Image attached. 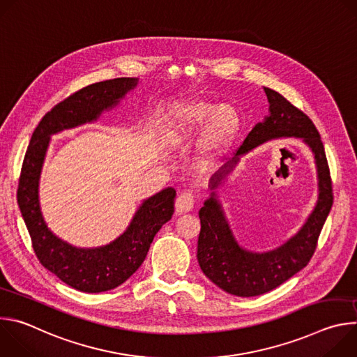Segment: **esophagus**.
Listing matches in <instances>:
<instances>
[{
	"label": "esophagus",
	"mask_w": 357,
	"mask_h": 357,
	"mask_svg": "<svg viewBox=\"0 0 357 357\" xmlns=\"http://www.w3.org/2000/svg\"><path fill=\"white\" fill-rule=\"evenodd\" d=\"M195 202H196V197L193 195V192L190 190H185L182 193H179L178 199H176V203H175V209H176V213H186V212H190L195 206Z\"/></svg>",
	"instance_id": "esophagus-1"
}]
</instances>
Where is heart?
I'll return each instance as SVG.
<instances>
[{
	"label": "heart",
	"mask_w": 357,
	"mask_h": 357,
	"mask_svg": "<svg viewBox=\"0 0 357 357\" xmlns=\"http://www.w3.org/2000/svg\"><path fill=\"white\" fill-rule=\"evenodd\" d=\"M197 164L202 168L213 165L236 141L240 131V116L231 106L216 107L206 101H189L181 106L165 130L168 141L182 144L199 130Z\"/></svg>",
	"instance_id": "obj_1"
}]
</instances>
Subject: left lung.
Listing matches in <instances>:
<instances>
[{"label":"left lung","instance_id":"left-lung-1","mask_svg":"<svg viewBox=\"0 0 357 357\" xmlns=\"http://www.w3.org/2000/svg\"><path fill=\"white\" fill-rule=\"evenodd\" d=\"M270 103V116L256 124L240 148L236 158L212 179L215 189L229 174L238 157L257 145L280 137H298L312 149L319 178L318 203L302 229L285 244L268 252H251L234 240L215 192L199 211L200 233L197 261L205 275L223 291L237 296H256L273 291L310 263L318 238L333 203L331 171L321 135L312 120L278 91L264 87Z\"/></svg>","mask_w":357,"mask_h":357}]
</instances>
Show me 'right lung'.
<instances>
[{
	"label": "right lung",
	"instance_id": "1",
	"mask_svg": "<svg viewBox=\"0 0 357 357\" xmlns=\"http://www.w3.org/2000/svg\"><path fill=\"white\" fill-rule=\"evenodd\" d=\"M138 79L119 77L86 86L47 112L35 128L25 152L17 200L39 263L65 284L83 292H103L127 281L144 263L158 230L174 215V188L146 199L127 231L100 248H76L45 225L38 202V181L49 135L96 120L135 87Z\"/></svg>",
	"mask_w": 357,
	"mask_h": 357
}]
</instances>
